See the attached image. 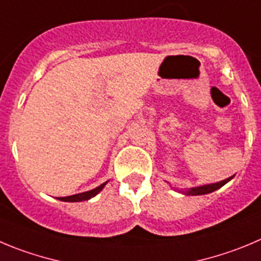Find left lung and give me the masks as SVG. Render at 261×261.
Returning a JSON list of instances; mask_svg holds the SVG:
<instances>
[{
    "label": "left lung",
    "instance_id": "left-lung-1",
    "mask_svg": "<svg viewBox=\"0 0 261 261\" xmlns=\"http://www.w3.org/2000/svg\"><path fill=\"white\" fill-rule=\"evenodd\" d=\"M233 176L228 177V179L225 180H221V181L219 182H214V184H207V186H202V187H196V188H191L188 189V191H182V193L187 194V196H201V194H207V193H211V192L216 191V189L221 188V187L224 186V184H226V182L229 181V180H232Z\"/></svg>",
    "mask_w": 261,
    "mask_h": 261
}]
</instances>
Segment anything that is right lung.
Masks as SVG:
<instances>
[{"label":"right lung","instance_id":"add662e5","mask_svg":"<svg viewBox=\"0 0 261 261\" xmlns=\"http://www.w3.org/2000/svg\"><path fill=\"white\" fill-rule=\"evenodd\" d=\"M108 181L103 182L101 186L96 187L95 189H91V191L84 192V193H79V194H73V196H68V197H59V201H64V202H82V201H87V199L92 198V197L96 196L99 192H101V189L106 187V184Z\"/></svg>","mask_w":261,"mask_h":261}]
</instances>
